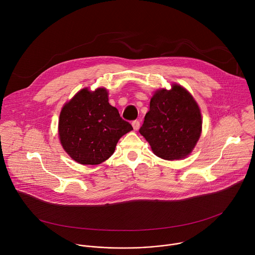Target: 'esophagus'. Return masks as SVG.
<instances>
[{
  "label": "esophagus",
  "instance_id": "34e87169",
  "mask_svg": "<svg viewBox=\"0 0 255 255\" xmlns=\"http://www.w3.org/2000/svg\"><path fill=\"white\" fill-rule=\"evenodd\" d=\"M132 126H133L134 130H138L139 127H140V122L138 120H135V121L132 122Z\"/></svg>",
  "mask_w": 255,
  "mask_h": 255
}]
</instances>
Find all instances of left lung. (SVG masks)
Masks as SVG:
<instances>
[{
  "mask_svg": "<svg viewBox=\"0 0 255 255\" xmlns=\"http://www.w3.org/2000/svg\"><path fill=\"white\" fill-rule=\"evenodd\" d=\"M155 155L174 160L189 155L201 136L202 116L193 96L181 86L158 90L139 129Z\"/></svg>",
  "mask_w": 255,
  "mask_h": 255,
  "instance_id": "1",
  "label": "left lung"
}]
</instances>
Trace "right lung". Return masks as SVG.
I'll return each mask as SVG.
<instances>
[{"label":"right lung","mask_w":255,"mask_h":255,"mask_svg":"<svg viewBox=\"0 0 255 255\" xmlns=\"http://www.w3.org/2000/svg\"><path fill=\"white\" fill-rule=\"evenodd\" d=\"M133 130L120 117L117 109L109 104L108 92L83 89L59 115L58 134L67 154L81 164H100L110 157L119 139Z\"/></svg>","instance_id":"obj_1"}]
</instances>
